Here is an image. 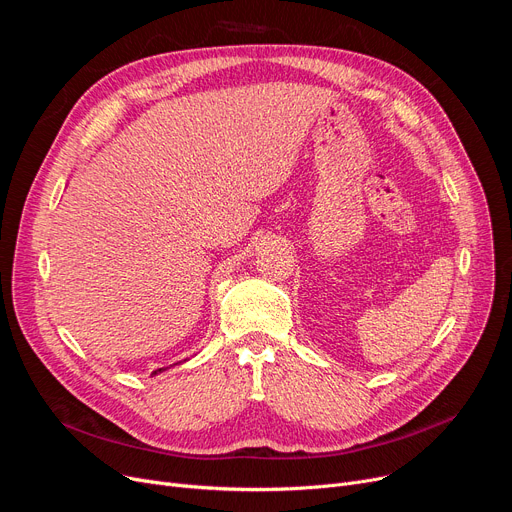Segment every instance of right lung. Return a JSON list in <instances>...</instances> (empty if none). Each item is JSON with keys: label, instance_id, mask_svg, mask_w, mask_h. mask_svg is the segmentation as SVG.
Segmentation results:
<instances>
[{"label": "right lung", "instance_id": "obj_1", "mask_svg": "<svg viewBox=\"0 0 512 512\" xmlns=\"http://www.w3.org/2000/svg\"><path fill=\"white\" fill-rule=\"evenodd\" d=\"M157 371H164V369H157ZM157 371H153V375H157Z\"/></svg>", "mask_w": 512, "mask_h": 512}]
</instances>
